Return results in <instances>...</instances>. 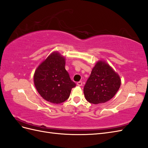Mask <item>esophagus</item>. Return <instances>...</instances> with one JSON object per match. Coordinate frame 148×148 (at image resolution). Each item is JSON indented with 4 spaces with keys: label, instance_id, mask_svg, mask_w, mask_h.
Segmentation results:
<instances>
[{
    "label": "esophagus",
    "instance_id": "esophagus-1",
    "mask_svg": "<svg viewBox=\"0 0 148 148\" xmlns=\"http://www.w3.org/2000/svg\"><path fill=\"white\" fill-rule=\"evenodd\" d=\"M77 85L78 86H82V81L77 82Z\"/></svg>",
    "mask_w": 148,
    "mask_h": 148
}]
</instances>
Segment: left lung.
<instances>
[{
	"label": "left lung",
	"mask_w": 148,
	"mask_h": 148,
	"mask_svg": "<svg viewBox=\"0 0 148 148\" xmlns=\"http://www.w3.org/2000/svg\"><path fill=\"white\" fill-rule=\"evenodd\" d=\"M121 84L119 75L112 67L105 60H98L84 86L86 99L94 104L106 103L115 96Z\"/></svg>",
	"instance_id": "left-lung-1"
}]
</instances>
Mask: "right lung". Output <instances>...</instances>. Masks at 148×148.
<instances>
[{
  "mask_svg": "<svg viewBox=\"0 0 148 148\" xmlns=\"http://www.w3.org/2000/svg\"><path fill=\"white\" fill-rule=\"evenodd\" d=\"M66 58L58 51L52 52L42 62L34 74V83L44 99L60 104L69 98L75 84L65 69Z\"/></svg>",
  "mask_w": 148,
  "mask_h": 148,
  "instance_id": "add662e5",
  "label": "right lung"
}]
</instances>
